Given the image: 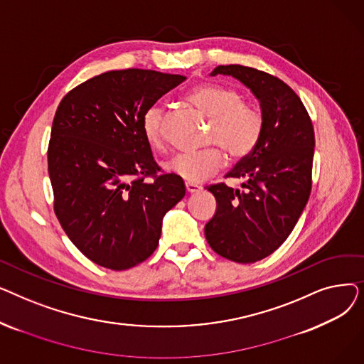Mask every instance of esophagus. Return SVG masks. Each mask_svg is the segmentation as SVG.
<instances>
[{"label":"esophagus","instance_id":"1","mask_svg":"<svg viewBox=\"0 0 364 364\" xmlns=\"http://www.w3.org/2000/svg\"><path fill=\"white\" fill-rule=\"evenodd\" d=\"M200 190V186L198 184H192V183H186V192L187 193H196Z\"/></svg>","mask_w":364,"mask_h":364}]
</instances>
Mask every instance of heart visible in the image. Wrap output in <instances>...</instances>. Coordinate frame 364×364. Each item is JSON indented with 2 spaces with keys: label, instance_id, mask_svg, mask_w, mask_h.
<instances>
[{
  "label": "heart",
  "instance_id": "obj_1",
  "mask_svg": "<svg viewBox=\"0 0 364 364\" xmlns=\"http://www.w3.org/2000/svg\"><path fill=\"white\" fill-rule=\"evenodd\" d=\"M188 102L213 118L209 147L198 153H183L166 164V169L187 183L199 184L224 166L225 155L235 161L245 159L257 149L262 136V114L254 106L243 103V97L235 88L215 84H203L187 95ZM165 112L159 105L150 106L141 118V131L153 149L165 144Z\"/></svg>",
  "mask_w": 364,
  "mask_h": 364
}]
</instances>
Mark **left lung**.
<instances>
[{"mask_svg": "<svg viewBox=\"0 0 364 364\" xmlns=\"http://www.w3.org/2000/svg\"><path fill=\"white\" fill-rule=\"evenodd\" d=\"M209 75L240 81L262 114L257 149L225 176L245 180L243 192L224 183L205 187L217 199L205 225L209 246L227 259L251 264L288 239L309 202L314 129L301 99L276 76L242 65L217 66Z\"/></svg>", "mask_w": 364, "mask_h": 364, "instance_id": "obj_1", "label": "left lung"}]
</instances>
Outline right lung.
Returning <instances> with one entry per match:
<instances>
[{
  "instance_id": "right-lung-1",
  "label": "right lung",
  "mask_w": 364,
  "mask_h": 364,
  "mask_svg": "<svg viewBox=\"0 0 364 364\" xmlns=\"http://www.w3.org/2000/svg\"><path fill=\"white\" fill-rule=\"evenodd\" d=\"M184 81L156 70H110L75 87L55 110L48 144L54 213L97 265L121 272L147 259L165 214L186 195L177 176H158L141 131L143 113Z\"/></svg>"
}]
</instances>
